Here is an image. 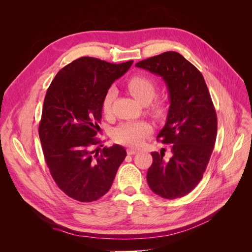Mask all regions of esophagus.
<instances>
[{
  "label": "esophagus",
  "instance_id": "esophagus-1",
  "mask_svg": "<svg viewBox=\"0 0 252 252\" xmlns=\"http://www.w3.org/2000/svg\"><path fill=\"white\" fill-rule=\"evenodd\" d=\"M136 152H138V150H136V149H132V148H128V149H127V154H128L129 156L135 155Z\"/></svg>",
  "mask_w": 252,
  "mask_h": 252
}]
</instances>
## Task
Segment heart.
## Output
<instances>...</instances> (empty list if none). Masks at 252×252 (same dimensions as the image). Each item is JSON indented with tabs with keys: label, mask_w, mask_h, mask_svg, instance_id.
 <instances>
[{
	"label": "heart",
	"mask_w": 252,
	"mask_h": 252,
	"mask_svg": "<svg viewBox=\"0 0 252 252\" xmlns=\"http://www.w3.org/2000/svg\"><path fill=\"white\" fill-rule=\"evenodd\" d=\"M126 87L135 100L144 105L148 104L154 98L157 90L155 81L143 74H135L129 78L126 82ZM114 97H116V90L114 88H109L106 91L102 101V110L105 114L110 112ZM150 111L156 118L163 117L166 111L165 102L161 98H157L151 103ZM151 131L152 128L147 122H127L114 128L113 139L119 144L138 147Z\"/></svg>",
	"instance_id": "heart-1"
}]
</instances>
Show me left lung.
Returning a JSON list of instances; mask_svg holds the SVG:
<instances>
[{"instance_id": "left-lung-1", "label": "left lung", "mask_w": 252, "mask_h": 252, "mask_svg": "<svg viewBox=\"0 0 252 252\" xmlns=\"http://www.w3.org/2000/svg\"><path fill=\"white\" fill-rule=\"evenodd\" d=\"M162 77L170 107L158 140L171 144V158L151 152L147 171L150 189L164 199L188 194L203 178L215 148L218 120L202 73L179 52L167 51L135 64ZM165 150V149H164Z\"/></svg>"}]
</instances>
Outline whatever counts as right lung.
Instances as JSON below:
<instances>
[{
  "mask_svg": "<svg viewBox=\"0 0 252 252\" xmlns=\"http://www.w3.org/2000/svg\"><path fill=\"white\" fill-rule=\"evenodd\" d=\"M133 61L112 64L83 57L61 69L45 95L39 135L45 161L58 187L73 200L93 202L108 192L126 150L103 147L96 136L102 101Z\"/></svg>",
  "mask_w": 252,
  "mask_h": 252,
  "instance_id": "right-lung-1",
  "label": "right lung"
}]
</instances>
